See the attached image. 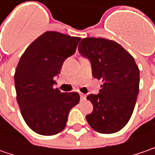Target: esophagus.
I'll list each match as a JSON object with an SVG mask.
<instances>
[{
	"label": "esophagus",
	"mask_w": 155,
	"mask_h": 155,
	"mask_svg": "<svg viewBox=\"0 0 155 155\" xmlns=\"http://www.w3.org/2000/svg\"><path fill=\"white\" fill-rule=\"evenodd\" d=\"M79 94H80L81 99H84V98H85V94H84V93H81V92H79Z\"/></svg>",
	"instance_id": "obj_1"
}]
</instances>
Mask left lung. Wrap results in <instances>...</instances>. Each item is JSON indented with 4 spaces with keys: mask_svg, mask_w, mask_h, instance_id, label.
<instances>
[{
    "mask_svg": "<svg viewBox=\"0 0 155 155\" xmlns=\"http://www.w3.org/2000/svg\"><path fill=\"white\" fill-rule=\"evenodd\" d=\"M78 51L91 64L93 78L103 81L97 95L91 94L93 111L90 126L102 134H113L129 121L139 93L140 71L134 58L122 45L104 38H85Z\"/></svg>",
    "mask_w": 155,
    "mask_h": 155,
    "instance_id": "obj_1",
    "label": "left lung"
}]
</instances>
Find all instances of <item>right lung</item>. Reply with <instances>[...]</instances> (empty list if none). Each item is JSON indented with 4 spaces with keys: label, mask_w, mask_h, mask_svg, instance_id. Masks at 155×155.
<instances>
[{
    "label": "right lung",
    "mask_w": 155,
    "mask_h": 155,
    "mask_svg": "<svg viewBox=\"0 0 155 155\" xmlns=\"http://www.w3.org/2000/svg\"><path fill=\"white\" fill-rule=\"evenodd\" d=\"M81 38L45 32L21 57L15 73L16 98L27 126L42 135H53L65 128L70 110L79 103L78 92H61L54 77L64 61L73 55Z\"/></svg>",
    "instance_id": "1"
}]
</instances>
